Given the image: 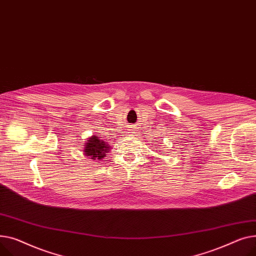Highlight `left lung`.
<instances>
[{
  "mask_svg": "<svg viewBox=\"0 0 256 256\" xmlns=\"http://www.w3.org/2000/svg\"><path fill=\"white\" fill-rule=\"evenodd\" d=\"M163 154H165V153H163Z\"/></svg>",
  "mask_w": 256,
  "mask_h": 256,
  "instance_id": "1",
  "label": "left lung"
}]
</instances>
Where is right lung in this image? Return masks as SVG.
<instances>
[{"label": "right lung", "instance_id": "1", "mask_svg": "<svg viewBox=\"0 0 256 256\" xmlns=\"http://www.w3.org/2000/svg\"><path fill=\"white\" fill-rule=\"evenodd\" d=\"M110 146L108 142L101 140V138L97 135H92L86 138L82 152L84 156L95 162H99L106 156V153L110 152Z\"/></svg>", "mask_w": 256, "mask_h": 256}]
</instances>
